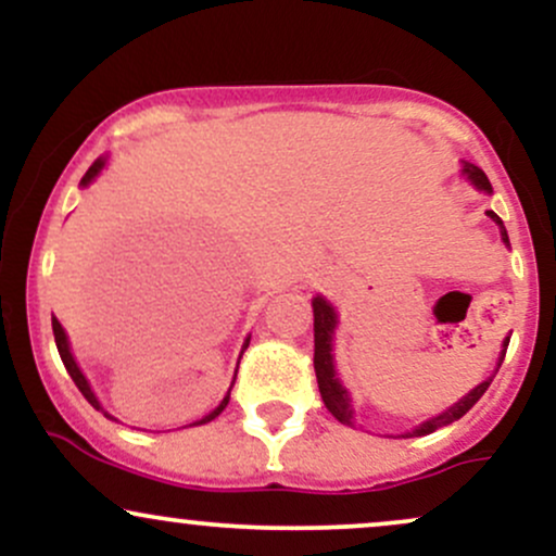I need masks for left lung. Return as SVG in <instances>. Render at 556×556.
<instances>
[{"label":"left lung","mask_w":556,"mask_h":556,"mask_svg":"<svg viewBox=\"0 0 556 556\" xmlns=\"http://www.w3.org/2000/svg\"><path fill=\"white\" fill-rule=\"evenodd\" d=\"M463 172L470 177V180L478 185V188L486 190V193H491V182H489L486 172L473 167V164H465ZM486 214L496 222V225H500L502 240L509 245L507 229H504L500 216H496L494 212H486ZM334 327H337L334 308H331V305L324 298H314V344H316V348H314V368H316L318 392H321L324 405H327V410L331 413V416L340 420V424L353 426V405H350L348 389L340 384V379H337V374H334V363H331V334H334ZM507 344H509V337H507V340H504L500 366H502V361H504V353H507ZM489 384H491V379L483 381V384H478L473 392L468 394V397H463L460 402H455V405H452L450 410H444L442 416L426 420V424H420L416 431L405 433V437H426V433H433L437 429H442V426L455 424L457 418H463L465 413H468L470 407H473L476 402L483 397V392H486Z\"/></svg>","instance_id":"8db88e82"}]
</instances>
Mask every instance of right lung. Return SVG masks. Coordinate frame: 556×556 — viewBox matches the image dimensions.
<instances>
[{"label":"right lung","mask_w":556,"mask_h":556,"mask_svg":"<svg viewBox=\"0 0 556 556\" xmlns=\"http://www.w3.org/2000/svg\"><path fill=\"white\" fill-rule=\"evenodd\" d=\"M101 167H104V159H99V162H93V164H91V167H88V172H86V175H83V180H80V185H88V182H91V180H93V177H96V175H99V172H101ZM52 329H54V342H56V350H60V358H62V363H65L67 374H70V376H73L75 387H78V389H80V394H83V397H86L88 402H91V405L96 407V410H101L99 400H96V394L91 392V387H88L86 376H83V374H80L78 363H75V358H73V353H70V344H67L65 329H62V324H60V321H56V318H52ZM248 342H251V337H248V340H245V344H242V350H245V348H248ZM240 358H242V355H240ZM238 366H240V363H238ZM235 376H238V374H235ZM232 387H235V381H232ZM227 402H229V392H227V397H225V400H222V405H219V407H216V410H212V413H208V416H206V418H201V420H198V424H208V420H214L216 416H219V413H222V410H225V407H227ZM104 416H106V413H104ZM106 418H110V416H106ZM198 424H193V426H198Z\"/></svg>","instance_id":"1"}]
</instances>
